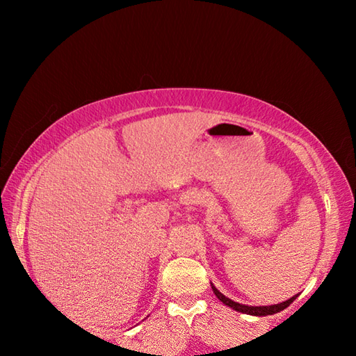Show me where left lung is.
Masks as SVG:
<instances>
[{"label": "left lung", "mask_w": 356, "mask_h": 356, "mask_svg": "<svg viewBox=\"0 0 356 356\" xmlns=\"http://www.w3.org/2000/svg\"><path fill=\"white\" fill-rule=\"evenodd\" d=\"M210 286H212V291L216 295V298L220 301H222L226 306L229 308H232L234 311L237 312H243V314H250V316H257V317H262V316H272L276 314V312H280L282 309H286L289 305L292 303V301L298 297V295H293L292 298H289L286 301H282V303L278 305H270V306H248V305H242V303H237V301H234L231 298H227L226 295H222L218 289H216L212 282H210Z\"/></svg>", "instance_id": "1"}]
</instances>
